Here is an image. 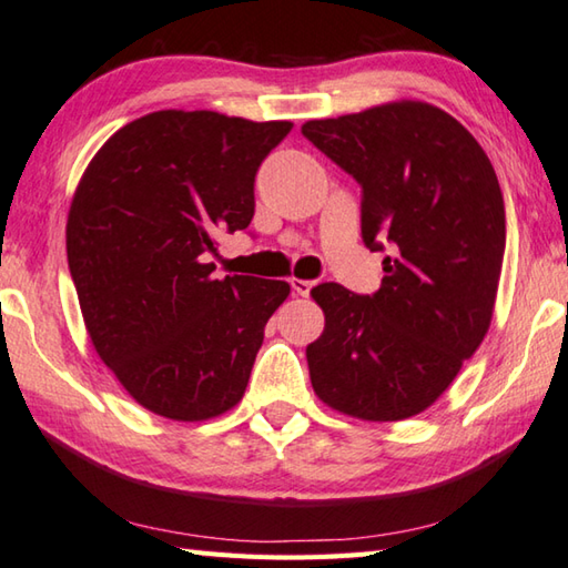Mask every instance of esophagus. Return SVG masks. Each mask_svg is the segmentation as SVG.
Returning <instances> with one entry per match:
<instances>
[{
	"label": "esophagus",
	"mask_w": 568,
	"mask_h": 568,
	"mask_svg": "<svg viewBox=\"0 0 568 568\" xmlns=\"http://www.w3.org/2000/svg\"><path fill=\"white\" fill-rule=\"evenodd\" d=\"M288 282H292V288H294L298 296H308V292H312V288H314V282L296 280V276H292V280H288Z\"/></svg>",
	"instance_id": "1"
}]
</instances>
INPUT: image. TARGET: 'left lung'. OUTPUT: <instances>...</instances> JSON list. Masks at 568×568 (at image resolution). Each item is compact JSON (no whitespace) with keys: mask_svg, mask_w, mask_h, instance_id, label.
I'll return each mask as SVG.
<instances>
[{"mask_svg":"<svg viewBox=\"0 0 568 568\" xmlns=\"http://www.w3.org/2000/svg\"><path fill=\"white\" fill-rule=\"evenodd\" d=\"M302 133L361 185L366 247L393 250L376 294L312 288L326 316L306 346L314 393L358 420H405L440 398L489 328L507 242L499 180L473 133L423 101Z\"/></svg>","mask_w":568,"mask_h":568,"instance_id":"obj_1","label":"left lung"}]
</instances>
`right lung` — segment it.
<instances>
[{"mask_svg": "<svg viewBox=\"0 0 568 568\" xmlns=\"http://www.w3.org/2000/svg\"><path fill=\"white\" fill-rule=\"evenodd\" d=\"M294 123L155 111L103 143L73 192L67 254L91 344L145 410L227 413L288 284L215 280L220 232L247 230L262 160Z\"/></svg>", "mask_w": 568, "mask_h": 568, "instance_id": "add662e5", "label": "right lung"}]
</instances>
